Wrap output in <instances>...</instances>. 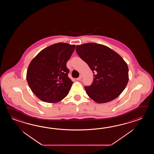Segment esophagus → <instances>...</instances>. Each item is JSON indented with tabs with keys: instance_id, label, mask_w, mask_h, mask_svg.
<instances>
[{
	"instance_id": "1",
	"label": "esophagus",
	"mask_w": 154,
	"mask_h": 154,
	"mask_svg": "<svg viewBox=\"0 0 154 154\" xmlns=\"http://www.w3.org/2000/svg\"><path fill=\"white\" fill-rule=\"evenodd\" d=\"M82 79V76H80L79 78H78L76 79V80H77V81H79V80H80L81 79Z\"/></svg>"
}]
</instances>
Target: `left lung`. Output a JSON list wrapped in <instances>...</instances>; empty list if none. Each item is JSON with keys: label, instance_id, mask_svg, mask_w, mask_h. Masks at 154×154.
I'll use <instances>...</instances> for the list:
<instances>
[{"label": "left lung", "instance_id": "1", "mask_svg": "<svg viewBox=\"0 0 154 154\" xmlns=\"http://www.w3.org/2000/svg\"><path fill=\"white\" fill-rule=\"evenodd\" d=\"M76 51L94 74L91 85L85 86L88 96L99 103L119 96L129 80L128 66L124 59L108 47L95 43L76 46Z\"/></svg>", "mask_w": 154, "mask_h": 154}]
</instances>
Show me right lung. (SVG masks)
Listing matches in <instances>:
<instances>
[{
    "instance_id": "1",
    "label": "right lung",
    "mask_w": 154,
    "mask_h": 154,
    "mask_svg": "<svg viewBox=\"0 0 154 154\" xmlns=\"http://www.w3.org/2000/svg\"><path fill=\"white\" fill-rule=\"evenodd\" d=\"M75 48L66 43L54 44L42 50L29 63L27 82L41 101L58 102L69 93L73 82L68 76L66 62Z\"/></svg>"
}]
</instances>
